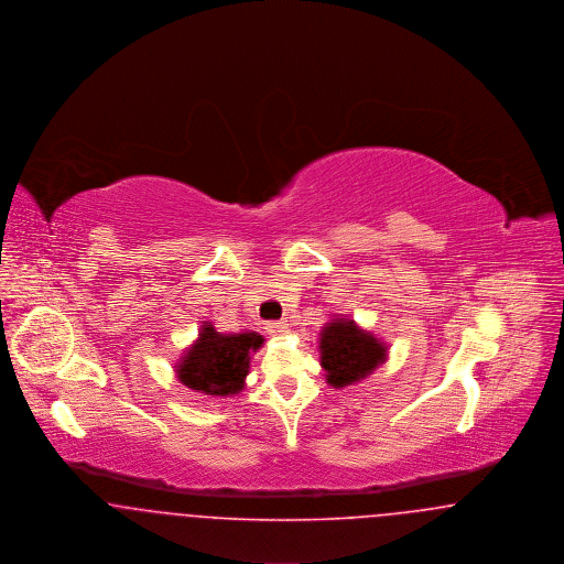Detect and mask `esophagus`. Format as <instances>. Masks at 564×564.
<instances>
[{"mask_svg":"<svg viewBox=\"0 0 564 564\" xmlns=\"http://www.w3.org/2000/svg\"><path fill=\"white\" fill-rule=\"evenodd\" d=\"M267 332L272 336H285L290 334V323L288 322H270L267 323Z\"/></svg>","mask_w":564,"mask_h":564,"instance_id":"esophagus-1","label":"esophagus"}]
</instances>
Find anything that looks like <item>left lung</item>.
Wrapping results in <instances>:
<instances>
[{"label":"left lung","mask_w":564,"mask_h":564,"mask_svg":"<svg viewBox=\"0 0 564 564\" xmlns=\"http://www.w3.org/2000/svg\"><path fill=\"white\" fill-rule=\"evenodd\" d=\"M387 345L352 319H329L319 338V359L329 387L343 389L375 372L387 361Z\"/></svg>","instance_id":"obj_1"}]
</instances>
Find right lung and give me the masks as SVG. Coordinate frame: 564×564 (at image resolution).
<instances>
[{"mask_svg":"<svg viewBox=\"0 0 564 564\" xmlns=\"http://www.w3.org/2000/svg\"><path fill=\"white\" fill-rule=\"evenodd\" d=\"M264 345L258 332L221 334L209 322L203 323L198 338L192 343L175 375L182 384L212 398L237 395L249 375L251 352Z\"/></svg>","mask_w":564,"mask_h":564,"instance_id":"right-lung-1","label":"right lung"}]
</instances>
